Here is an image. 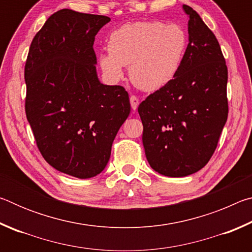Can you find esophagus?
I'll use <instances>...</instances> for the list:
<instances>
[{"label": "esophagus", "mask_w": 252, "mask_h": 252, "mask_svg": "<svg viewBox=\"0 0 252 252\" xmlns=\"http://www.w3.org/2000/svg\"><path fill=\"white\" fill-rule=\"evenodd\" d=\"M130 103H131V108L133 110H136L139 105V97L135 95H131L130 96Z\"/></svg>", "instance_id": "obj_1"}]
</instances>
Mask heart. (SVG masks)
Here are the masks:
<instances>
[{"mask_svg":"<svg viewBox=\"0 0 252 252\" xmlns=\"http://www.w3.org/2000/svg\"><path fill=\"white\" fill-rule=\"evenodd\" d=\"M189 45L180 24L161 21L126 23L111 32L109 52L99 54V64L110 80L119 81L129 66L130 78L144 91H157L177 78Z\"/></svg>","mask_w":252,"mask_h":252,"instance_id":"1","label":"heart"}]
</instances>
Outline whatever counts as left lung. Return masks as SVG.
Returning <instances> with one entry per match:
<instances>
[{
	"label": "left lung",
	"mask_w": 252,
	"mask_h": 252,
	"mask_svg": "<svg viewBox=\"0 0 252 252\" xmlns=\"http://www.w3.org/2000/svg\"><path fill=\"white\" fill-rule=\"evenodd\" d=\"M189 45L177 78L140 103L142 142L153 170L167 177L199 171L215 152L228 118V69L219 42L192 7Z\"/></svg>",
	"instance_id": "obj_1"
}]
</instances>
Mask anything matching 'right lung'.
Masks as SVG:
<instances>
[{"label": "right lung", "instance_id": "obj_1", "mask_svg": "<svg viewBox=\"0 0 252 252\" xmlns=\"http://www.w3.org/2000/svg\"><path fill=\"white\" fill-rule=\"evenodd\" d=\"M104 15L63 8L35 34L24 69L25 113L42 157L58 171L88 179L108 164L129 117V94L102 84L93 50Z\"/></svg>", "mask_w": 252, "mask_h": 252}]
</instances>
